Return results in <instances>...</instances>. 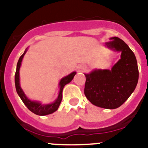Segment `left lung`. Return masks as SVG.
I'll list each match as a JSON object with an SVG mask.
<instances>
[{"label":"left lung","mask_w":148,"mask_h":148,"mask_svg":"<svg viewBox=\"0 0 148 148\" xmlns=\"http://www.w3.org/2000/svg\"><path fill=\"white\" fill-rule=\"evenodd\" d=\"M106 46L121 51V59L112 70H95L84 74V95L94 105L105 109L120 107L134 92L139 78L137 59L133 51L118 37H112Z\"/></svg>","instance_id":"obj_1"}]
</instances>
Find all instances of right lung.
<instances>
[{"label": "right lung", "instance_id": "1", "mask_svg": "<svg viewBox=\"0 0 148 148\" xmlns=\"http://www.w3.org/2000/svg\"><path fill=\"white\" fill-rule=\"evenodd\" d=\"M26 53V50L25 51L24 53L19 58L18 62L17 64V67H16V74H15V84H16V92H17L18 95L20 97L21 100L23 101V102L24 103L25 105L33 113L37 114V115H47V114H51V113L56 111L58 110V108H59V104H60L62 99V91H63V88L64 87V86L66 84L69 83L73 79L74 75L76 74V72L75 71L72 72L69 75L66 76V77L62 79V80L60 81V83H59L60 90H59V97H58V98L54 102L49 104H42L38 102L31 101L26 97L24 92H23L22 89L21 88L20 83H19V69H20L22 59H23V57L24 56Z\"/></svg>", "mask_w": 148, "mask_h": 148}]
</instances>
